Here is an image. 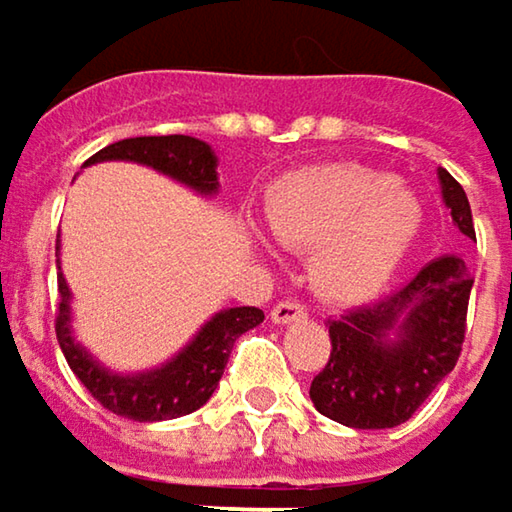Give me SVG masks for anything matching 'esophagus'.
<instances>
[{
  "instance_id": "34e87169",
  "label": "esophagus",
  "mask_w": 512,
  "mask_h": 512,
  "mask_svg": "<svg viewBox=\"0 0 512 512\" xmlns=\"http://www.w3.org/2000/svg\"><path fill=\"white\" fill-rule=\"evenodd\" d=\"M269 317H272V323H278V326H287V323H296V320H302V317H308V311L299 305V302H278L272 311H269Z\"/></svg>"
}]
</instances>
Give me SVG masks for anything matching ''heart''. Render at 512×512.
<instances>
[{"instance_id":"heart-1","label":"heart","mask_w":512,"mask_h":512,"mask_svg":"<svg viewBox=\"0 0 512 512\" xmlns=\"http://www.w3.org/2000/svg\"><path fill=\"white\" fill-rule=\"evenodd\" d=\"M269 234L311 249V284L332 302L379 293L421 228L418 195L361 165H317L275 180L263 201Z\"/></svg>"}]
</instances>
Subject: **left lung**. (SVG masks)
Returning <instances> with one entry per match:
<instances>
[{"instance_id":"obj_1","label":"left lung","mask_w":512,"mask_h":512,"mask_svg":"<svg viewBox=\"0 0 512 512\" xmlns=\"http://www.w3.org/2000/svg\"><path fill=\"white\" fill-rule=\"evenodd\" d=\"M439 186L454 225L474 240L465 189L445 168ZM471 284L465 260L442 255L391 296L329 320L332 353L311 382L317 412L356 430L409 421L460 358Z\"/></svg>"}]
</instances>
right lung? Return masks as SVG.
<instances>
[{
    "instance_id": "obj_1",
    "label": "right lung",
    "mask_w": 512,
    "mask_h": 512,
    "mask_svg": "<svg viewBox=\"0 0 512 512\" xmlns=\"http://www.w3.org/2000/svg\"><path fill=\"white\" fill-rule=\"evenodd\" d=\"M94 162H139L159 174L189 186L192 192L213 198L219 192V159L213 148L192 136H139V139H121L103 151L91 156L85 165ZM58 249V246H55ZM58 317H55V338L67 358L70 370L79 376V382L91 391L94 400H100L109 412L133 421H168L189 415L201 409L231 356L234 341L263 323L260 308H225L213 314L195 338L168 361L151 370L139 373H115L103 361L91 356L73 335V317H70V287L64 275L58 272Z\"/></svg>"
}]
</instances>
